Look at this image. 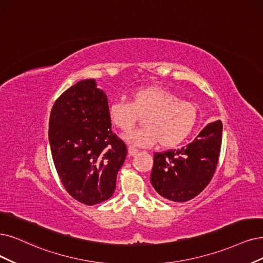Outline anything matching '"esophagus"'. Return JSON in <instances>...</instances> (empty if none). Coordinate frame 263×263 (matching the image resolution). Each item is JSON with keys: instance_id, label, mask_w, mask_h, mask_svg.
Returning <instances> with one entry per match:
<instances>
[{"instance_id": "34e87169", "label": "esophagus", "mask_w": 263, "mask_h": 263, "mask_svg": "<svg viewBox=\"0 0 263 263\" xmlns=\"http://www.w3.org/2000/svg\"><path fill=\"white\" fill-rule=\"evenodd\" d=\"M128 153H129V156H134V155H137L139 153V149L130 145V146L128 147Z\"/></svg>"}]
</instances>
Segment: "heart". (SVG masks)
<instances>
[{"mask_svg":"<svg viewBox=\"0 0 263 263\" xmlns=\"http://www.w3.org/2000/svg\"><path fill=\"white\" fill-rule=\"evenodd\" d=\"M143 118L144 128L125 140L137 146L159 143L162 148L176 147L185 140L198 121L195 104L180 100L177 94L160 86H148L131 93L130 102L116 101L109 106L111 123L122 132H130Z\"/></svg>","mask_w":263,"mask_h":263,"instance_id":"obj_1","label":"heart"}]
</instances>
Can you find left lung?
I'll return each instance as SVG.
<instances>
[{"label": "left lung", "mask_w": 263, "mask_h": 263, "mask_svg": "<svg viewBox=\"0 0 263 263\" xmlns=\"http://www.w3.org/2000/svg\"><path fill=\"white\" fill-rule=\"evenodd\" d=\"M222 122L208 123L187 146L154 154L151 182L163 198L184 202L196 197L216 172Z\"/></svg>", "instance_id": "left-lung-1"}]
</instances>
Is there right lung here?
I'll list each match as a JSON object with an SVG mask.
<instances>
[{
	"instance_id": "add662e5",
	"label": "right lung",
	"mask_w": 263,
	"mask_h": 263,
	"mask_svg": "<svg viewBox=\"0 0 263 263\" xmlns=\"http://www.w3.org/2000/svg\"><path fill=\"white\" fill-rule=\"evenodd\" d=\"M48 140L58 177L71 197L92 206L112 196L128 149L111 130L108 101L95 80L79 81L55 101Z\"/></svg>"
}]
</instances>
